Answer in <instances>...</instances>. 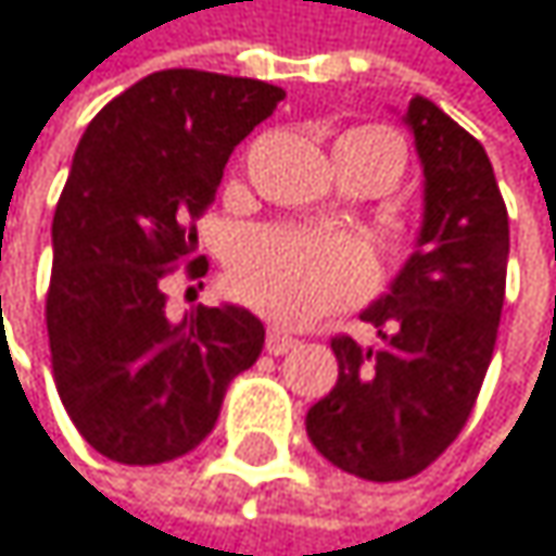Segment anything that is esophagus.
<instances>
[{
  "label": "esophagus",
  "instance_id": "1",
  "mask_svg": "<svg viewBox=\"0 0 556 556\" xmlns=\"http://www.w3.org/2000/svg\"><path fill=\"white\" fill-rule=\"evenodd\" d=\"M300 342L293 339V336H287V332H280V329H269L266 332V352L269 355H287V352H293Z\"/></svg>",
  "mask_w": 556,
  "mask_h": 556
}]
</instances>
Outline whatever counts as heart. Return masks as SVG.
<instances>
[{
	"mask_svg": "<svg viewBox=\"0 0 556 556\" xmlns=\"http://www.w3.org/2000/svg\"><path fill=\"white\" fill-rule=\"evenodd\" d=\"M336 159L342 172L378 168L391 185L404 172V146L381 126L349 129L336 142ZM227 280L233 296L260 316L280 326H306L362 300L375 283V263L358 240L260 227L237 240Z\"/></svg>",
	"mask_w": 556,
	"mask_h": 556,
	"instance_id": "b5f03b06",
	"label": "heart"
}]
</instances>
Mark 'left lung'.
Segmentation results:
<instances>
[{
	"mask_svg": "<svg viewBox=\"0 0 556 556\" xmlns=\"http://www.w3.org/2000/svg\"><path fill=\"white\" fill-rule=\"evenodd\" d=\"M427 175L417 250L365 309L381 336H336V388L306 414L313 446L342 472L404 482L463 433L482 391L505 303L508 207L476 136L427 97L407 106Z\"/></svg>",
	"mask_w": 556,
	"mask_h": 556,
	"instance_id": "obj_1",
	"label": "left lung"
}]
</instances>
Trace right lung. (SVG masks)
Returning a JSON list of instances; mask_svg holds the SVG:
<instances>
[{"mask_svg":"<svg viewBox=\"0 0 556 556\" xmlns=\"http://www.w3.org/2000/svg\"><path fill=\"white\" fill-rule=\"evenodd\" d=\"M287 93L253 77L155 71L87 126L54 207L45 303L51 371L77 433L106 459L155 466L217 424L227 384L263 352L237 306L165 316V280L204 276L194 220L233 146Z\"/></svg>","mask_w":556,"mask_h":556,"instance_id":"obj_1","label":"right lung"}]
</instances>
